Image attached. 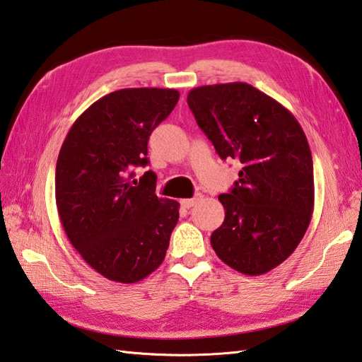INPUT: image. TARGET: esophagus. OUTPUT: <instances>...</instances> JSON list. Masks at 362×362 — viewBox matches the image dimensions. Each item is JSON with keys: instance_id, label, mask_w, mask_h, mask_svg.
<instances>
[{"instance_id": "1", "label": "esophagus", "mask_w": 362, "mask_h": 362, "mask_svg": "<svg viewBox=\"0 0 362 362\" xmlns=\"http://www.w3.org/2000/svg\"><path fill=\"white\" fill-rule=\"evenodd\" d=\"M199 199H201V196H196V197H191V199H182L180 205L183 206V209H191V206L196 205Z\"/></svg>"}]
</instances>
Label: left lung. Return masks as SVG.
I'll return each instance as SVG.
<instances>
[{"instance_id": "8db88e82", "label": "left lung", "mask_w": 362, "mask_h": 362, "mask_svg": "<svg viewBox=\"0 0 362 362\" xmlns=\"http://www.w3.org/2000/svg\"><path fill=\"white\" fill-rule=\"evenodd\" d=\"M191 112L222 160L241 161L240 179L221 194L226 219L211 235L235 271L263 275L297 249L314 210L311 149L294 115L245 82L193 88Z\"/></svg>"}]
</instances>
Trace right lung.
<instances>
[{"label": "right lung", "mask_w": 362, "mask_h": 362, "mask_svg": "<svg viewBox=\"0 0 362 362\" xmlns=\"http://www.w3.org/2000/svg\"><path fill=\"white\" fill-rule=\"evenodd\" d=\"M174 88H122L98 99L74 121L56 166V204L79 255L117 283H136L163 263L179 202L157 197L146 166L148 141L173 112Z\"/></svg>", "instance_id": "obj_1"}]
</instances>
